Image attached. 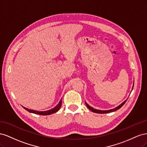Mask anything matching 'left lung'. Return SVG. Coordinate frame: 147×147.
Listing matches in <instances>:
<instances>
[{"mask_svg": "<svg viewBox=\"0 0 147 147\" xmlns=\"http://www.w3.org/2000/svg\"><path fill=\"white\" fill-rule=\"evenodd\" d=\"M133 87H134V84H133V86H132V89H133ZM126 100H127V99L126 100H124L123 102H122V103L120 104L119 105H118V107H115V108H114V109H110V110H97V109H94L93 107H91V106H90L86 102H85V104H86V106H87V107L90 109L91 111H92V112H94V113H110V112H115V111L116 110H118V109H119L121 107L126 103Z\"/></svg>", "mask_w": 147, "mask_h": 147, "instance_id": "obj_1", "label": "left lung"}]
</instances>
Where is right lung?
<instances>
[{"label":"right lung","mask_w":147,"mask_h":147,"mask_svg":"<svg viewBox=\"0 0 147 147\" xmlns=\"http://www.w3.org/2000/svg\"><path fill=\"white\" fill-rule=\"evenodd\" d=\"M62 105V99H61V100L59 101V104H57L55 107H54L53 109H51V110H47V111H40V112H39V111H37V110H31V109H28V108H26L24 107L23 106V107L27 111H28L30 113H35V114H37V115H51L53 113H55L56 112H57V111H58Z\"/></svg>","instance_id":"right-lung-1"}]
</instances>
